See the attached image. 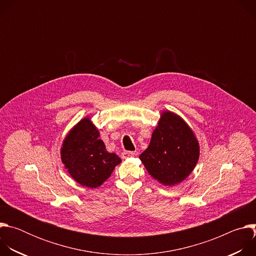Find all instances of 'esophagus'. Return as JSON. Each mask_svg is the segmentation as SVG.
<instances>
[{
	"mask_svg": "<svg viewBox=\"0 0 256 256\" xmlns=\"http://www.w3.org/2000/svg\"><path fill=\"white\" fill-rule=\"evenodd\" d=\"M134 152L132 151H124L122 153V159H128L130 157H134Z\"/></svg>",
	"mask_w": 256,
	"mask_h": 256,
	"instance_id": "esophagus-1",
	"label": "esophagus"
}]
</instances>
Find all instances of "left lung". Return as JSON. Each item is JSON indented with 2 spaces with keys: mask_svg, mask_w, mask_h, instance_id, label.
I'll list each match as a JSON object with an SVG mask.
<instances>
[{
  "mask_svg": "<svg viewBox=\"0 0 256 256\" xmlns=\"http://www.w3.org/2000/svg\"><path fill=\"white\" fill-rule=\"evenodd\" d=\"M200 144L188 124L177 114L163 112L154 130L150 144L140 159L149 174L160 184H180L194 169Z\"/></svg>",
  "mask_w": 256,
  "mask_h": 256,
  "instance_id": "8db88e82",
  "label": "left lung"
}]
</instances>
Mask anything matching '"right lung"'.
<instances>
[{
	"instance_id": "1",
	"label": "right lung",
	"mask_w": 256,
	"mask_h": 256,
	"mask_svg": "<svg viewBox=\"0 0 256 256\" xmlns=\"http://www.w3.org/2000/svg\"><path fill=\"white\" fill-rule=\"evenodd\" d=\"M100 134L90 118L81 120L64 140L60 158L70 175L79 184L95 188L112 175L122 159L106 151Z\"/></svg>"
}]
</instances>
